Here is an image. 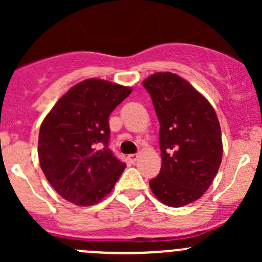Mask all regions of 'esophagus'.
Wrapping results in <instances>:
<instances>
[{
    "label": "esophagus",
    "mask_w": 262,
    "mask_h": 262,
    "mask_svg": "<svg viewBox=\"0 0 262 262\" xmlns=\"http://www.w3.org/2000/svg\"><path fill=\"white\" fill-rule=\"evenodd\" d=\"M137 158H138V155H137V153H133V155H129L128 156V160H129V162H136L137 161Z\"/></svg>",
    "instance_id": "obj_1"
}]
</instances>
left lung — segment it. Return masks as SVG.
Wrapping results in <instances>:
<instances>
[{
  "label": "left lung",
  "instance_id": "left-lung-1",
  "mask_svg": "<svg viewBox=\"0 0 262 262\" xmlns=\"http://www.w3.org/2000/svg\"><path fill=\"white\" fill-rule=\"evenodd\" d=\"M160 121L161 171L149 181L168 207L195 202L210 186L222 161V133L212 105L189 82L171 72L143 81Z\"/></svg>",
  "mask_w": 262,
  "mask_h": 262
}]
</instances>
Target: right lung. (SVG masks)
Returning <instances> with one entry per match:
<instances>
[{"mask_svg": "<svg viewBox=\"0 0 262 262\" xmlns=\"http://www.w3.org/2000/svg\"><path fill=\"white\" fill-rule=\"evenodd\" d=\"M130 87L90 78L53 106L39 130L40 167L55 191L77 205L106 196L125 168L109 148V116Z\"/></svg>", "mask_w": 262, "mask_h": 262, "instance_id": "1", "label": "right lung"}]
</instances>
